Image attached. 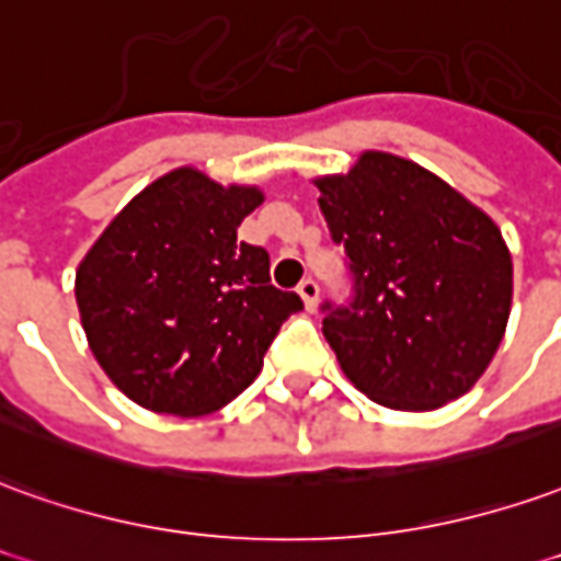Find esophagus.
Here are the masks:
<instances>
[{
    "label": "esophagus",
    "mask_w": 561,
    "mask_h": 561,
    "mask_svg": "<svg viewBox=\"0 0 561 561\" xmlns=\"http://www.w3.org/2000/svg\"><path fill=\"white\" fill-rule=\"evenodd\" d=\"M297 294H300V300H304V307L312 312V309L319 307V282L316 279H304L297 285Z\"/></svg>",
    "instance_id": "obj_1"
}]
</instances>
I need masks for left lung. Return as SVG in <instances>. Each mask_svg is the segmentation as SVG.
Returning a JSON list of instances; mask_svg holds the SVG:
<instances>
[{"mask_svg": "<svg viewBox=\"0 0 561 561\" xmlns=\"http://www.w3.org/2000/svg\"><path fill=\"white\" fill-rule=\"evenodd\" d=\"M355 297L321 334L348 382L389 410H437L485 374L507 328L513 261L499 225L425 167L364 151L316 179Z\"/></svg>", "mask_w": 561, "mask_h": 561, "instance_id": "8db88e82", "label": "left lung"}]
</instances>
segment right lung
Wrapping results in <instances>:
<instances>
[{"label":"right lung","mask_w":561,"mask_h":561,"mask_svg":"<svg viewBox=\"0 0 561 561\" xmlns=\"http://www.w3.org/2000/svg\"><path fill=\"white\" fill-rule=\"evenodd\" d=\"M261 203V187L179 167L139 191L78 264L90 352L145 410H221L261 374L282 321L304 309L270 285V254L237 242Z\"/></svg>","instance_id":"1"}]
</instances>
